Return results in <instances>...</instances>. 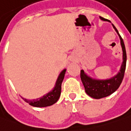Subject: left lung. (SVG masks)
I'll return each instance as SVG.
<instances>
[{"instance_id":"obj_1","label":"left lung","mask_w":131,"mask_h":131,"mask_svg":"<svg viewBox=\"0 0 131 131\" xmlns=\"http://www.w3.org/2000/svg\"><path fill=\"white\" fill-rule=\"evenodd\" d=\"M100 18L103 21L110 22L109 20L105 19L103 17L100 16ZM113 25V27L115 30V31L117 32V34L119 36V38L121 39L122 50H123V63H122L120 72L115 76L110 78V79L101 80H95V79H92V77H89L84 73V70H82V69L80 71L81 80L84 85L86 93L88 95L90 96L92 98H95V99H100L103 97H105L116 91L121 84L123 77H124V74H125L126 59H127L125 44H124L122 37L119 34L117 28L115 27L114 25Z\"/></svg>"}]
</instances>
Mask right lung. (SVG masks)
Wrapping results in <instances>:
<instances>
[{"instance_id": "add662e5", "label": "right lung", "mask_w": 131, "mask_h": 131, "mask_svg": "<svg viewBox=\"0 0 131 131\" xmlns=\"http://www.w3.org/2000/svg\"><path fill=\"white\" fill-rule=\"evenodd\" d=\"M66 72V69H64L62 72L59 74L57 80L56 82V84L54 89L47 93V95H43L41 97L34 100H27L23 98L25 102L28 103L30 105L38 107H43L52 105L53 104L56 103L60 97L61 95V90H62V83L64 80V74Z\"/></svg>"}]
</instances>
